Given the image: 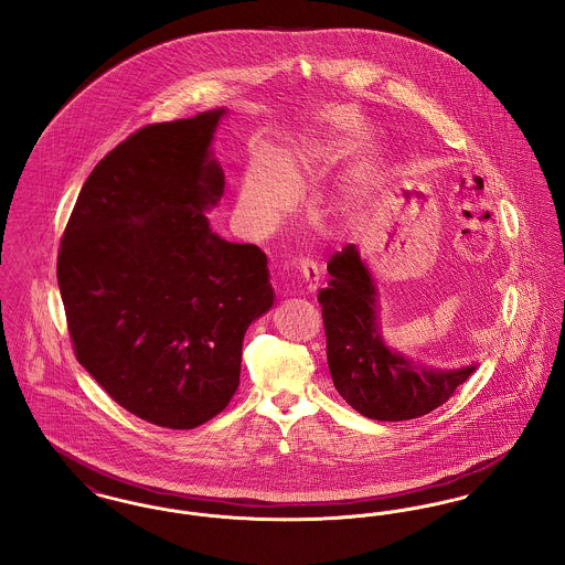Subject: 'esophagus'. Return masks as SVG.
I'll return each mask as SVG.
<instances>
[{"label":"esophagus","instance_id":"1","mask_svg":"<svg viewBox=\"0 0 565 565\" xmlns=\"http://www.w3.org/2000/svg\"><path fill=\"white\" fill-rule=\"evenodd\" d=\"M318 286H320V269L309 260L298 263V288L302 292H316Z\"/></svg>","mask_w":565,"mask_h":565}]
</instances>
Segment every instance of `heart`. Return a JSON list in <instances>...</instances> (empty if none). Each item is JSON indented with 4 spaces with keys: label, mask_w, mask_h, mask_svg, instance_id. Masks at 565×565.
<instances>
[{
    "label": "heart",
    "mask_w": 565,
    "mask_h": 565,
    "mask_svg": "<svg viewBox=\"0 0 565 565\" xmlns=\"http://www.w3.org/2000/svg\"><path fill=\"white\" fill-rule=\"evenodd\" d=\"M343 141H307L286 152L273 164L269 159H254L245 171L239 192V214L252 228H265L292 203V189L318 178L323 169L341 157Z\"/></svg>",
    "instance_id": "obj_1"
}]
</instances>
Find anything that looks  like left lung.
<instances>
[{
    "instance_id": "8db88e82",
    "label": "left lung",
    "mask_w": 565,
    "mask_h": 565,
    "mask_svg": "<svg viewBox=\"0 0 565 565\" xmlns=\"http://www.w3.org/2000/svg\"><path fill=\"white\" fill-rule=\"evenodd\" d=\"M330 284L320 290L326 355L343 401L369 419L406 422L447 403L475 373L434 371L387 350L376 330L375 284L348 243L328 260Z\"/></svg>"
}]
</instances>
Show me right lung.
<instances>
[{
  "label": "right lung",
  "instance_id": "add662e5",
  "mask_svg": "<svg viewBox=\"0 0 565 565\" xmlns=\"http://www.w3.org/2000/svg\"><path fill=\"white\" fill-rule=\"evenodd\" d=\"M224 109L146 125L97 162L61 237L56 279L82 366L143 422L192 430L226 408L243 334L269 311L267 256L220 239Z\"/></svg>",
  "mask_w": 565,
  "mask_h": 565
}]
</instances>
